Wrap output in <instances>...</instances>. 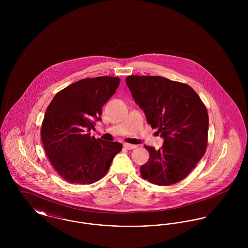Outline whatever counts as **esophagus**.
Listing matches in <instances>:
<instances>
[{"instance_id": "obj_1", "label": "esophagus", "mask_w": 248, "mask_h": 248, "mask_svg": "<svg viewBox=\"0 0 248 248\" xmlns=\"http://www.w3.org/2000/svg\"><path fill=\"white\" fill-rule=\"evenodd\" d=\"M124 147L126 149V150H134L138 147V145H133V144H128V143H124Z\"/></svg>"}]
</instances>
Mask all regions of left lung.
Returning <instances> with one entry per match:
<instances>
[{
	"mask_svg": "<svg viewBox=\"0 0 248 248\" xmlns=\"http://www.w3.org/2000/svg\"><path fill=\"white\" fill-rule=\"evenodd\" d=\"M125 83L147 122L164 139L159 150L146 146L149 161L141 177L169 186L187 177L205 154L208 113L200 96L186 83L161 76H127Z\"/></svg>",
	"mask_w": 248,
	"mask_h": 248,
	"instance_id": "1",
	"label": "left lung"
}]
</instances>
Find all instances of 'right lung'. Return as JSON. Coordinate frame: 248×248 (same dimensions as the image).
Masks as SVG:
<instances>
[{"label": "right lung", "mask_w": 248, "mask_h": 248, "mask_svg": "<svg viewBox=\"0 0 248 248\" xmlns=\"http://www.w3.org/2000/svg\"><path fill=\"white\" fill-rule=\"evenodd\" d=\"M118 77L85 78L56 94L46 108L41 137L50 163L65 180L92 184L104 177L116 154L119 142L90 136L101 120L102 107L116 92Z\"/></svg>", "instance_id": "right-lung-1"}]
</instances>
